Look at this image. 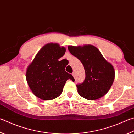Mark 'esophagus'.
<instances>
[{"instance_id": "esophagus-1", "label": "esophagus", "mask_w": 134, "mask_h": 134, "mask_svg": "<svg viewBox=\"0 0 134 134\" xmlns=\"http://www.w3.org/2000/svg\"><path fill=\"white\" fill-rule=\"evenodd\" d=\"M72 76H73V77H75V72H72Z\"/></svg>"}]
</instances>
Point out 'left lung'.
<instances>
[{"label":"left lung","instance_id":"left-lung-1","mask_svg":"<svg viewBox=\"0 0 134 134\" xmlns=\"http://www.w3.org/2000/svg\"><path fill=\"white\" fill-rule=\"evenodd\" d=\"M70 53L81 61L86 79L77 85L78 93L88 100H96L105 95L113 84L115 70L96 47L91 44L68 46Z\"/></svg>","mask_w":134,"mask_h":134}]
</instances>
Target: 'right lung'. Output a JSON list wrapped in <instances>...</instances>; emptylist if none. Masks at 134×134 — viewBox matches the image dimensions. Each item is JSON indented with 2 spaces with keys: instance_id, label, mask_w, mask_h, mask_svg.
I'll use <instances>...</instances> for the list:
<instances>
[{
  "instance_id": "add662e5",
  "label": "right lung",
  "mask_w": 134,
  "mask_h": 134,
  "mask_svg": "<svg viewBox=\"0 0 134 134\" xmlns=\"http://www.w3.org/2000/svg\"><path fill=\"white\" fill-rule=\"evenodd\" d=\"M66 48L58 43L43 46L29 64L26 72L27 82L33 94L43 100H52L60 96L67 80H74L65 71L69 63L59 59Z\"/></svg>"
}]
</instances>
